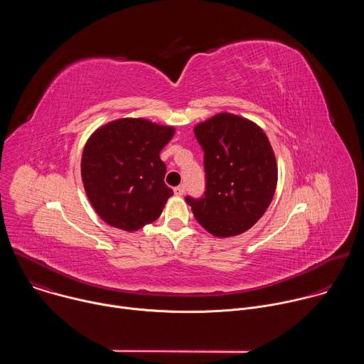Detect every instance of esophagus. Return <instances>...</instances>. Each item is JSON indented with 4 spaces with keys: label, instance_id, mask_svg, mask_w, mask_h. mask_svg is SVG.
<instances>
[{
    "label": "esophagus",
    "instance_id": "1",
    "mask_svg": "<svg viewBox=\"0 0 364 364\" xmlns=\"http://www.w3.org/2000/svg\"><path fill=\"white\" fill-rule=\"evenodd\" d=\"M186 193V187L184 186H177L176 188H174V194L176 196H183Z\"/></svg>",
    "mask_w": 364,
    "mask_h": 364
}]
</instances>
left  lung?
I'll return each mask as SVG.
<instances>
[{"label":"left lung","instance_id":"1","mask_svg":"<svg viewBox=\"0 0 364 364\" xmlns=\"http://www.w3.org/2000/svg\"><path fill=\"white\" fill-rule=\"evenodd\" d=\"M194 135L204 151L205 191L186 201L213 236L240 235L264 216L275 194L278 167L269 139L255 122L228 112L196 125Z\"/></svg>","mask_w":364,"mask_h":364}]
</instances>
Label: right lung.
Returning a JSON list of instances; mask_svg holds the SVG:
<instances>
[{"instance_id":"1","label":"right lung","mask_w":364,"mask_h":364,"mask_svg":"<svg viewBox=\"0 0 364 364\" xmlns=\"http://www.w3.org/2000/svg\"><path fill=\"white\" fill-rule=\"evenodd\" d=\"M174 132L142 118H122L90 135L82 154V180L103 222L135 232L160 218L173 196L160 152Z\"/></svg>"}]
</instances>
